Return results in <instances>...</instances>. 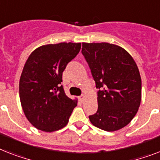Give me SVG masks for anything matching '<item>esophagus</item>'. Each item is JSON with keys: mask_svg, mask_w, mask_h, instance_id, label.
Segmentation results:
<instances>
[{"mask_svg": "<svg viewBox=\"0 0 160 160\" xmlns=\"http://www.w3.org/2000/svg\"><path fill=\"white\" fill-rule=\"evenodd\" d=\"M84 98H85V96H84V95H82V96H80L78 97L79 101H81V102H83V101H84Z\"/></svg>", "mask_w": 160, "mask_h": 160, "instance_id": "obj_1", "label": "esophagus"}]
</instances>
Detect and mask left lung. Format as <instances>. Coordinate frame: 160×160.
<instances>
[{
	"instance_id": "8db88e82",
	"label": "left lung",
	"mask_w": 160,
	"mask_h": 160,
	"mask_svg": "<svg viewBox=\"0 0 160 160\" xmlns=\"http://www.w3.org/2000/svg\"><path fill=\"white\" fill-rule=\"evenodd\" d=\"M82 53L96 82L98 109L89 116L92 124L113 132L128 124L142 101V79L130 54L107 42L82 43Z\"/></svg>"
}]
</instances>
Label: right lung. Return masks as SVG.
<instances>
[{"label": "right lung", "mask_w": 160, "mask_h": 160, "mask_svg": "<svg viewBox=\"0 0 160 160\" xmlns=\"http://www.w3.org/2000/svg\"><path fill=\"white\" fill-rule=\"evenodd\" d=\"M80 49L81 43L45 45L28 58L19 80V98L26 118L36 128L51 132L68 123L78 101L64 93L62 74Z\"/></svg>", "instance_id": "right-lung-1"}]
</instances>
